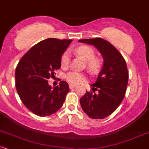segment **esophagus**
Listing matches in <instances>:
<instances>
[{
  "mask_svg": "<svg viewBox=\"0 0 149 149\" xmlns=\"http://www.w3.org/2000/svg\"><path fill=\"white\" fill-rule=\"evenodd\" d=\"M76 87V85H73V84H70V89H74Z\"/></svg>",
  "mask_w": 149,
  "mask_h": 149,
  "instance_id": "esophagus-1",
  "label": "esophagus"
}]
</instances>
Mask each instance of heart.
<instances>
[{
	"mask_svg": "<svg viewBox=\"0 0 149 149\" xmlns=\"http://www.w3.org/2000/svg\"><path fill=\"white\" fill-rule=\"evenodd\" d=\"M74 52L81 58L87 61V69L92 72H95L100 68V60L95 57V52L92 47L87 45H81L74 49ZM61 65L63 68L68 67L70 62V56L68 52H65L61 57ZM66 79L72 84H78L85 81V75L77 71H72L66 75Z\"/></svg>",
	"mask_w": 149,
	"mask_h": 149,
	"instance_id": "1",
	"label": "heart"
}]
</instances>
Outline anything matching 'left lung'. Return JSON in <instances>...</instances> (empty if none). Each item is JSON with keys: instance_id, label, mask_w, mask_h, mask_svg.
<instances>
[{"instance_id": "1", "label": "left lung", "mask_w": 149, "mask_h": 149, "mask_svg": "<svg viewBox=\"0 0 149 149\" xmlns=\"http://www.w3.org/2000/svg\"><path fill=\"white\" fill-rule=\"evenodd\" d=\"M94 45L102 54L103 66L97 80L79 100L84 113L92 119H102L111 114L125 97L129 72L125 60L117 49L102 38L79 40Z\"/></svg>"}]
</instances>
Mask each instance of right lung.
Masks as SVG:
<instances>
[{
  "label": "right lung",
  "instance_id": "right-lung-1",
  "mask_svg": "<svg viewBox=\"0 0 149 149\" xmlns=\"http://www.w3.org/2000/svg\"><path fill=\"white\" fill-rule=\"evenodd\" d=\"M72 40L47 38L37 43L20 59L15 70V87L23 104L39 116L58 111L70 92L68 83L54 88L48 84L61 67V57Z\"/></svg>",
  "mask_w": 149,
  "mask_h": 149
}]
</instances>
